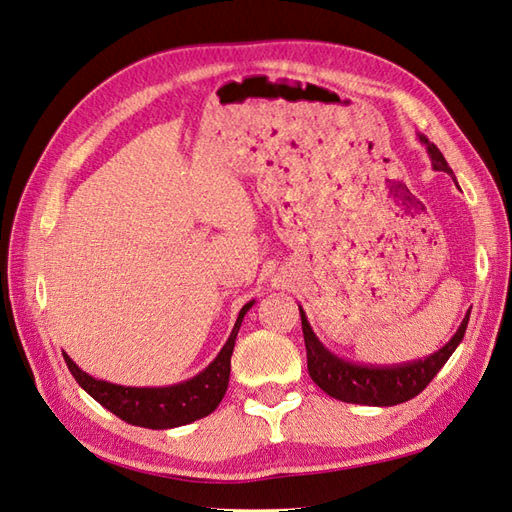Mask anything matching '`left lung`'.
Returning a JSON list of instances; mask_svg holds the SVG:
<instances>
[{
	"label": "left lung",
	"mask_w": 512,
	"mask_h": 512,
	"mask_svg": "<svg viewBox=\"0 0 512 512\" xmlns=\"http://www.w3.org/2000/svg\"><path fill=\"white\" fill-rule=\"evenodd\" d=\"M419 141L426 145L432 167L436 171H445L454 178L452 169L447 167L439 147L430 143L426 136L417 134ZM471 313V310H469ZM469 313L460 323L456 334L447 341L439 352H434L426 358L413 360V363L393 365V367H373V365H358L352 360L339 358L323 345L317 334L310 328L304 308L299 306L302 315V330L306 343V358H308V373L321 391H326L334 400L347 404H363V406H395L413 400L419 395L430 380L441 371V367L450 360L456 347L460 345L469 323Z\"/></svg>",
	"instance_id": "1"
}]
</instances>
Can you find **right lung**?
<instances>
[{
    "instance_id": "right-lung-1",
    "label": "right lung",
    "mask_w": 512,
    "mask_h": 512,
    "mask_svg": "<svg viewBox=\"0 0 512 512\" xmlns=\"http://www.w3.org/2000/svg\"><path fill=\"white\" fill-rule=\"evenodd\" d=\"M252 306L254 302H247L241 308L226 345L221 347V352L215 356L213 363L204 371H199L191 380L171 386H121L106 380H97L82 371L67 354L62 356H65L69 371L82 389L119 419L132 423V426L152 430L186 426V423L213 413L223 400V395H226L236 334H239L241 321Z\"/></svg>"
}]
</instances>
